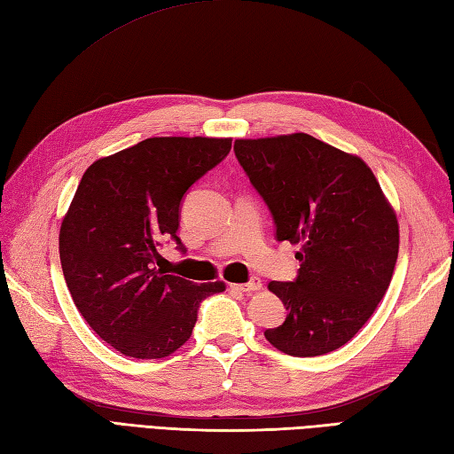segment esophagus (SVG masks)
Returning a JSON list of instances; mask_svg holds the SVG:
<instances>
[{"label":"esophagus","instance_id":"esophagus-1","mask_svg":"<svg viewBox=\"0 0 454 454\" xmlns=\"http://www.w3.org/2000/svg\"><path fill=\"white\" fill-rule=\"evenodd\" d=\"M230 288H234V290H239V292H259L261 288H262V284H261V280L259 278H253V280H249V282H246V284H230Z\"/></svg>","mask_w":454,"mask_h":454}]
</instances>
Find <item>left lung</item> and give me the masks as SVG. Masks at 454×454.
<instances>
[{
  "mask_svg": "<svg viewBox=\"0 0 454 454\" xmlns=\"http://www.w3.org/2000/svg\"><path fill=\"white\" fill-rule=\"evenodd\" d=\"M277 239L298 244V278L269 282L286 321L265 331L277 350L313 357L354 339L391 284L398 220L372 168L308 133L236 139Z\"/></svg>",
  "mask_w": 454,
  "mask_h": 454,
  "instance_id": "8db88e82",
  "label": "left lung"
}]
</instances>
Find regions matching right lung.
<instances>
[{"instance_id":"1","label":"right lung","mask_w":454,"mask_h":454,"mask_svg":"<svg viewBox=\"0 0 454 454\" xmlns=\"http://www.w3.org/2000/svg\"><path fill=\"white\" fill-rule=\"evenodd\" d=\"M231 149L216 137H151L98 158L61 220L63 277L82 319L120 354L158 360L193 333L197 309L223 280L193 284L153 262L174 238L179 203Z\"/></svg>"}]
</instances>
